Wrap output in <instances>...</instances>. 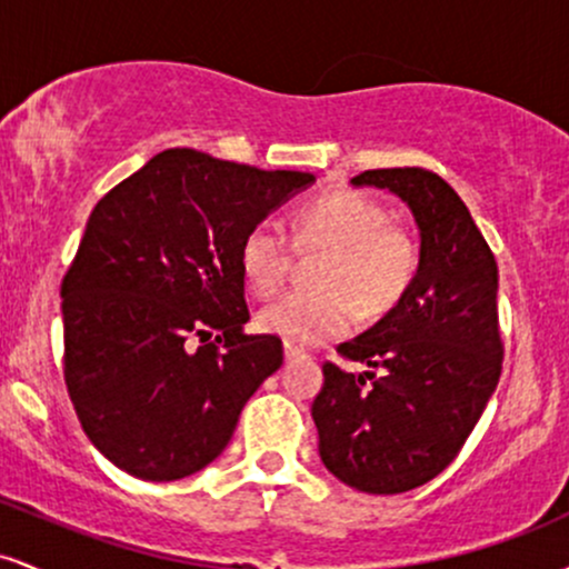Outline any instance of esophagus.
Masks as SVG:
<instances>
[{
  "instance_id": "esophagus-1",
  "label": "esophagus",
  "mask_w": 569,
  "mask_h": 569,
  "mask_svg": "<svg viewBox=\"0 0 569 569\" xmlns=\"http://www.w3.org/2000/svg\"><path fill=\"white\" fill-rule=\"evenodd\" d=\"M299 356H302V350L293 348V345H286V348H283V358H286V363L293 361V358H299Z\"/></svg>"
}]
</instances>
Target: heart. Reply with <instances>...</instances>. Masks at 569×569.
Segmentation results:
<instances>
[{
  "label": "heart",
  "instance_id": "obj_1",
  "mask_svg": "<svg viewBox=\"0 0 569 569\" xmlns=\"http://www.w3.org/2000/svg\"><path fill=\"white\" fill-rule=\"evenodd\" d=\"M293 230L302 246L331 248L318 272L323 289L289 291L259 312V329L293 348L345 335L361 307L367 316L393 310L420 267L415 240L390 224L388 208L356 189L307 200L293 217ZM238 259L248 289L272 297L289 272V234L278 221H257L240 240Z\"/></svg>",
  "mask_w": 569,
  "mask_h": 569
}]
</instances>
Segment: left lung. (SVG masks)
Listing matches in <instances>:
<instances>
[{"mask_svg": "<svg viewBox=\"0 0 569 569\" xmlns=\"http://www.w3.org/2000/svg\"><path fill=\"white\" fill-rule=\"evenodd\" d=\"M350 184L407 202L420 230V267L393 310L337 348L375 371L323 363L312 420L329 473L358 492L398 495L455 460L498 388V262L441 176L380 168Z\"/></svg>", "mask_w": 569, "mask_h": 569, "instance_id": "1", "label": "left lung"}]
</instances>
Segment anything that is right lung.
<instances>
[{
	"mask_svg": "<svg viewBox=\"0 0 569 569\" xmlns=\"http://www.w3.org/2000/svg\"><path fill=\"white\" fill-rule=\"evenodd\" d=\"M312 181L166 149L98 200L61 283L63 377L84 436L120 471H202L280 369V339L243 331L240 240Z\"/></svg>",
	"mask_w": 569,
	"mask_h": 569,
	"instance_id": "right-lung-1",
	"label": "right lung"
}]
</instances>
